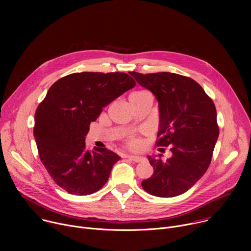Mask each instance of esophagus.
I'll return each instance as SVG.
<instances>
[{
    "label": "esophagus",
    "instance_id": "34e87169",
    "mask_svg": "<svg viewBox=\"0 0 251 251\" xmlns=\"http://www.w3.org/2000/svg\"><path fill=\"white\" fill-rule=\"evenodd\" d=\"M127 158H128V159H130V160H132V161H134V162H136V163H139V162H142V161H143V158H142V157H140V156L129 155V156H127Z\"/></svg>",
    "mask_w": 251,
    "mask_h": 251
}]
</instances>
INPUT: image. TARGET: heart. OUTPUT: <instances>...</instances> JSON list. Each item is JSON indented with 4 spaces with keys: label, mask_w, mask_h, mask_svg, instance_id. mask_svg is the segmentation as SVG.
Masks as SVG:
<instances>
[{
    "label": "heart",
    "mask_w": 251,
    "mask_h": 251,
    "mask_svg": "<svg viewBox=\"0 0 251 251\" xmlns=\"http://www.w3.org/2000/svg\"><path fill=\"white\" fill-rule=\"evenodd\" d=\"M129 145H130L132 148H138V147H140V145H141V142H140L138 139H136V138H132V139L130 140V142H129Z\"/></svg>",
    "instance_id": "b5f03b06"
}]
</instances>
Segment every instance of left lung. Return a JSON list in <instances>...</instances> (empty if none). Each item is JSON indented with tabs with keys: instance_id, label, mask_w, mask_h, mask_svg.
Instances as JSON below:
<instances>
[{
	"instance_id": "8db88e82",
	"label": "left lung",
	"mask_w": 251,
	"mask_h": 251,
	"mask_svg": "<svg viewBox=\"0 0 251 251\" xmlns=\"http://www.w3.org/2000/svg\"><path fill=\"white\" fill-rule=\"evenodd\" d=\"M159 102L157 146L171 147L167 161L148 156L154 174L142 182L147 193L173 198L191 189L206 172L219 138L213 101L194 79L172 73H129ZM160 157L162 155H159Z\"/></svg>"
}]
</instances>
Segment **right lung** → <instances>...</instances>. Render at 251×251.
Listing matches in <instances>:
<instances>
[{
  "instance_id": "add662e5",
  "label": "right lung",
  "mask_w": 251,
  "mask_h": 251,
  "mask_svg": "<svg viewBox=\"0 0 251 251\" xmlns=\"http://www.w3.org/2000/svg\"><path fill=\"white\" fill-rule=\"evenodd\" d=\"M124 73H76L55 81L34 114L39 155L54 183L70 195L87 196L108 181L120 157L106 148L86 149L89 125L105 106L133 88Z\"/></svg>"
}]
</instances>
